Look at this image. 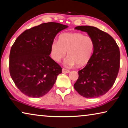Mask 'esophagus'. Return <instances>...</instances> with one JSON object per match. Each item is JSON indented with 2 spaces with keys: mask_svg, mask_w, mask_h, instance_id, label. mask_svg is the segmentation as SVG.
Masks as SVG:
<instances>
[{
  "mask_svg": "<svg viewBox=\"0 0 128 128\" xmlns=\"http://www.w3.org/2000/svg\"><path fill=\"white\" fill-rule=\"evenodd\" d=\"M62 73L68 74V73H70V70H68L65 69V68H62Z\"/></svg>",
  "mask_w": 128,
  "mask_h": 128,
  "instance_id": "obj_1",
  "label": "esophagus"
}]
</instances>
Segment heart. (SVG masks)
<instances>
[{
	"mask_svg": "<svg viewBox=\"0 0 128 128\" xmlns=\"http://www.w3.org/2000/svg\"><path fill=\"white\" fill-rule=\"evenodd\" d=\"M95 46L94 41L88 36L80 33H66L59 36L58 41H53L50 46L52 58L60 62L66 56L65 66L73 67L86 65L92 57Z\"/></svg>",
	"mask_w": 128,
	"mask_h": 128,
	"instance_id": "obj_1",
	"label": "heart"
}]
</instances>
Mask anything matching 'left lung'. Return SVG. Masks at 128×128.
Here are the masks:
<instances>
[{
  "label": "left lung",
  "instance_id": "8db88e82",
  "mask_svg": "<svg viewBox=\"0 0 128 128\" xmlns=\"http://www.w3.org/2000/svg\"><path fill=\"white\" fill-rule=\"evenodd\" d=\"M75 29L86 32L95 46L90 60L78 71L74 88L85 98H97L108 92L115 82L120 69L119 47L111 36L97 28L79 26Z\"/></svg>",
  "mask_w": 128,
  "mask_h": 128
}]
</instances>
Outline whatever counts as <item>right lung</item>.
Returning <instances> with one entry per match:
<instances>
[{"label": "right lung", "mask_w": 128, "mask_h": 128, "mask_svg": "<svg viewBox=\"0 0 128 128\" xmlns=\"http://www.w3.org/2000/svg\"><path fill=\"white\" fill-rule=\"evenodd\" d=\"M68 26L56 22L42 24L20 34L10 53L11 77L24 95L40 98L52 88L62 68L50 58V46L58 32Z\"/></svg>", "instance_id": "1"}]
</instances>
